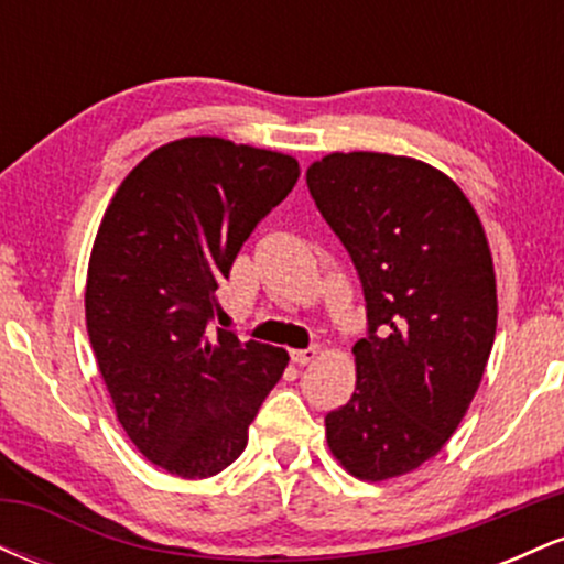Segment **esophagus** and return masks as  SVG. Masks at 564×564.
<instances>
[{"instance_id": "1", "label": "esophagus", "mask_w": 564, "mask_h": 564, "mask_svg": "<svg viewBox=\"0 0 564 564\" xmlns=\"http://www.w3.org/2000/svg\"><path fill=\"white\" fill-rule=\"evenodd\" d=\"M321 349L318 347H307V349H291V360H294L296 366H307L313 364L315 358H318Z\"/></svg>"}]
</instances>
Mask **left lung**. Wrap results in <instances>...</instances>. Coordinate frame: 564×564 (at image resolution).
Listing matches in <instances>:
<instances>
[{
  "label": "left lung",
  "mask_w": 564,
  "mask_h": 564,
  "mask_svg": "<svg viewBox=\"0 0 564 564\" xmlns=\"http://www.w3.org/2000/svg\"><path fill=\"white\" fill-rule=\"evenodd\" d=\"M307 187L352 257L368 318L352 398L326 416L328 448L349 475L390 480L437 456L480 387L494 257L462 187L424 161L328 153Z\"/></svg>",
  "instance_id": "left-lung-1"
}]
</instances>
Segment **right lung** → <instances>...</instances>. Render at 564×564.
Segmentation results:
<instances>
[{
  "mask_svg": "<svg viewBox=\"0 0 564 564\" xmlns=\"http://www.w3.org/2000/svg\"><path fill=\"white\" fill-rule=\"evenodd\" d=\"M296 177L283 153L183 138L148 153L102 215L84 294L89 341L129 440L170 475L230 467L289 364L286 349L209 323L243 241Z\"/></svg>",
  "mask_w": 564,
  "mask_h": 564,
  "instance_id": "add662e5",
  "label": "right lung"
}]
</instances>
